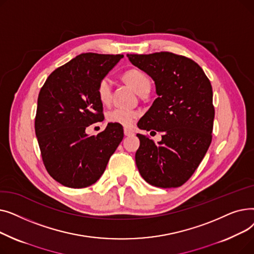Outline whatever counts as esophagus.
I'll return each instance as SVG.
<instances>
[{
  "label": "esophagus",
  "mask_w": 254,
  "mask_h": 254,
  "mask_svg": "<svg viewBox=\"0 0 254 254\" xmlns=\"http://www.w3.org/2000/svg\"><path fill=\"white\" fill-rule=\"evenodd\" d=\"M124 132H125L126 136H131V135H134V131H132V130L129 129V128H125V129H124Z\"/></svg>",
  "instance_id": "obj_1"
}]
</instances>
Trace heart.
I'll list each match as a JSON object with an SVG mask.
<instances>
[{
	"mask_svg": "<svg viewBox=\"0 0 254 254\" xmlns=\"http://www.w3.org/2000/svg\"><path fill=\"white\" fill-rule=\"evenodd\" d=\"M125 81L134 89L138 95H141L146 89H150L151 82L149 77L139 69H130L124 74ZM98 97L102 104H109L112 98V84L109 78H103L98 85ZM139 116L138 112L124 108H114L107 112L106 118L109 123L120 125L123 127H130Z\"/></svg>",
	"mask_w": 254,
	"mask_h": 254,
	"instance_id": "b5f03b06",
	"label": "heart"
}]
</instances>
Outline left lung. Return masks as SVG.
Wrapping results in <instances>:
<instances>
[{
	"mask_svg": "<svg viewBox=\"0 0 254 254\" xmlns=\"http://www.w3.org/2000/svg\"><path fill=\"white\" fill-rule=\"evenodd\" d=\"M127 57L152 78L157 95L138 127L163 132L157 143L137 134L138 170L151 185L179 188L191 177L211 144L215 114L211 83L195 62L172 52Z\"/></svg>",
	"mask_w": 254,
	"mask_h": 254,
	"instance_id": "1",
	"label": "left lung"
}]
</instances>
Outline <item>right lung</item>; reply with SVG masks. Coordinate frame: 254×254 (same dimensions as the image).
<instances>
[{"label":"right lung","instance_id":"1","mask_svg":"<svg viewBox=\"0 0 254 254\" xmlns=\"http://www.w3.org/2000/svg\"><path fill=\"white\" fill-rule=\"evenodd\" d=\"M123 58L82 53L53 71L39 92L35 130L43 163L66 188L96 183L124 139L123 126L112 123L98 135L85 132L104 119L98 85Z\"/></svg>","mask_w":254,"mask_h":254}]
</instances>
